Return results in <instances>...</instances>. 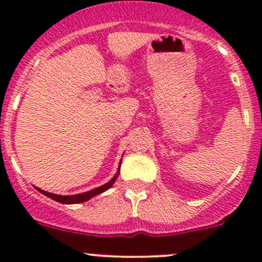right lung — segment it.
I'll list each match as a JSON object with an SVG mask.
<instances>
[{"label": "right lung", "instance_id": "obj_1", "mask_svg": "<svg viewBox=\"0 0 262 262\" xmlns=\"http://www.w3.org/2000/svg\"><path fill=\"white\" fill-rule=\"evenodd\" d=\"M119 176V170L118 172H116V175L114 178L112 179L107 184L102 185V186L100 187H96V189L91 190V191H87V192H83V194H77V195H70V196H62V195H55V194H52V192H47V191H43V190L40 189H36L39 190V191L41 192V194L47 195V196L50 198V199L55 200V202H59V203H63V204H76V203H83V202H87L89 199H91L92 196H95V195L97 194H101V192H104L105 190H107L109 187L113 186V184H114L116 179H118Z\"/></svg>", "mask_w": 262, "mask_h": 262}]
</instances>
